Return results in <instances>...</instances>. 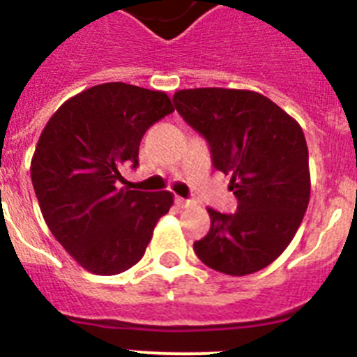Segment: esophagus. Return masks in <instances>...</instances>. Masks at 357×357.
Masks as SVG:
<instances>
[{"label": "esophagus", "mask_w": 357, "mask_h": 357, "mask_svg": "<svg viewBox=\"0 0 357 357\" xmlns=\"http://www.w3.org/2000/svg\"><path fill=\"white\" fill-rule=\"evenodd\" d=\"M175 204H176V207H178V209H185V207L191 206L193 202L185 200V198H182V197H176L175 198Z\"/></svg>", "instance_id": "esophagus-1"}]
</instances>
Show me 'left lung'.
I'll return each instance as SVG.
<instances>
[{"label":"left lung","instance_id":"8db88e82","mask_svg":"<svg viewBox=\"0 0 357 357\" xmlns=\"http://www.w3.org/2000/svg\"><path fill=\"white\" fill-rule=\"evenodd\" d=\"M173 103L206 137L214 168L230 175L238 198L234 214L207 207L211 229L193 245L198 259L225 275L259 272L286 250L307 209L311 175L301 125L255 91L182 89Z\"/></svg>","mask_w":357,"mask_h":357}]
</instances>
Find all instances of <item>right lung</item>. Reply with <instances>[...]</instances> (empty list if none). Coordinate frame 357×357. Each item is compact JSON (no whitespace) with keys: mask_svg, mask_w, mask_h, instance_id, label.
I'll return each mask as SVG.
<instances>
[{"mask_svg":"<svg viewBox=\"0 0 357 357\" xmlns=\"http://www.w3.org/2000/svg\"><path fill=\"white\" fill-rule=\"evenodd\" d=\"M164 91L123 82L66 100L31 157V184L44 222L73 259L96 275L139 263L173 193L119 188V168L137 166L144 132L173 112Z\"/></svg>","mask_w":357,"mask_h":357,"instance_id":"add662e5","label":"right lung"}]
</instances>
